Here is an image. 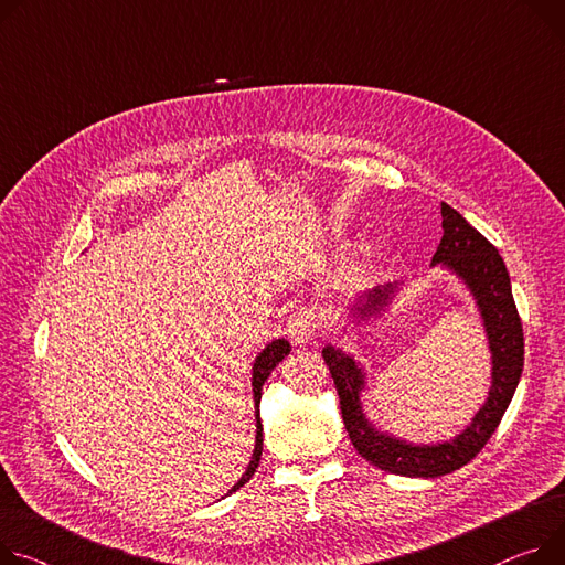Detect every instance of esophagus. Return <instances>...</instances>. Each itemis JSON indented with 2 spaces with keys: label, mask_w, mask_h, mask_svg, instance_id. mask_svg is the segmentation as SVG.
<instances>
[{
  "label": "esophagus",
  "mask_w": 565,
  "mask_h": 565,
  "mask_svg": "<svg viewBox=\"0 0 565 565\" xmlns=\"http://www.w3.org/2000/svg\"><path fill=\"white\" fill-rule=\"evenodd\" d=\"M317 330V319L312 310H300L287 321V332L294 343H308Z\"/></svg>",
  "instance_id": "1"
}]
</instances>
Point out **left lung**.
<instances>
[{
    "label": "left lung",
    "instance_id": "8db88e82",
    "mask_svg": "<svg viewBox=\"0 0 565 565\" xmlns=\"http://www.w3.org/2000/svg\"><path fill=\"white\" fill-rule=\"evenodd\" d=\"M444 237L431 257V267L450 269L472 294L477 310L482 315L489 351H491V388L489 398L475 414L470 425L455 439L431 446H416L401 441L392 434L377 431L362 409V392L366 388V373L351 355L334 345H326L323 360L334 380L341 418L355 450L380 470L405 477H439L466 466L480 452L491 434L500 425L523 373L525 339L520 323L511 280L498 248L475 231L463 216L441 203ZM401 282H386L364 291L353 306V315L362 321L377 317L394 300Z\"/></svg>",
    "mask_w": 565,
    "mask_h": 565
}]
</instances>
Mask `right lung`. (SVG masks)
Masks as SVG:
<instances>
[{"instance_id":"1","label":"right lung","mask_w":565,"mask_h":565,"mask_svg":"<svg viewBox=\"0 0 565 565\" xmlns=\"http://www.w3.org/2000/svg\"><path fill=\"white\" fill-rule=\"evenodd\" d=\"M289 351H291V345H289L287 339H274L271 343L265 345V351L259 353L255 358V362H253L250 386H253V401H255V407H257V414H255V418H257V423H255V427H257V431H255V448H253V457H250L244 475L239 477L237 484L228 493H235L239 487H244L250 480L257 463H259V457H263V420H259V398H263V384L271 375L276 364L282 362L289 355Z\"/></svg>"}]
</instances>
